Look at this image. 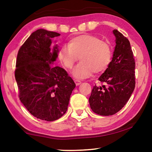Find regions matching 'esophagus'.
<instances>
[{"mask_svg": "<svg viewBox=\"0 0 152 152\" xmlns=\"http://www.w3.org/2000/svg\"><path fill=\"white\" fill-rule=\"evenodd\" d=\"M75 84L77 85V86H79V85H80L82 82H81V81H80V80H75Z\"/></svg>", "mask_w": 152, "mask_h": 152, "instance_id": "34e87169", "label": "esophagus"}]
</instances>
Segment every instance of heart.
<instances>
[{
	"mask_svg": "<svg viewBox=\"0 0 152 152\" xmlns=\"http://www.w3.org/2000/svg\"><path fill=\"white\" fill-rule=\"evenodd\" d=\"M58 57L64 67L71 69L80 59L81 62L72 70L77 79L90 77L106 70L111 63L112 49L109 43L91 34H82L72 39L68 45H63Z\"/></svg>",
	"mask_w": 152,
	"mask_h": 152,
	"instance_id": "1",
	"label": "heart"
}]
</instances>
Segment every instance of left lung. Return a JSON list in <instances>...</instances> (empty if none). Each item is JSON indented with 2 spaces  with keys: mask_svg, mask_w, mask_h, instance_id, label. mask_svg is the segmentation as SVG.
<instances>
[{
  "mask_svg": "<svg viewBox=\"0 0 152 152\" xmlns=\"http://www.w3.org/2000/svg\"><path fill=\"white\" fill-rule=\"evenodd\" d=\"M113 32L116 43L113 58L99 77L104 85H95L89 97L92 111L105 116L114 115L124 107L136 85V64L129 41L117 30Z\"/></svg>",
  "mask_w": 152,
  "mask_h": 152,
  "instance_id": "1",
  "label": "left lung"
}]
</instances>
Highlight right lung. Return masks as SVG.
<instances>
[{"mask_svg": "<svg viewBox=\"0 0 152 152\" xmlns=\"http://www.w3.org/2000/svg\"><path fill=\"white\" fill-rule=\"evenodd\" d=\"M59 35L37 30L21 45L16 58L15 79L20 100L32 115L46 121L65 114L75 87L64 68L53 65L59 49L56 45L50 51L52 39Z\"/></svg>", "mask_w": 152, "mask_h": 152, "instance_id": "obj_1", "label": "right lung"}]
</instances>
